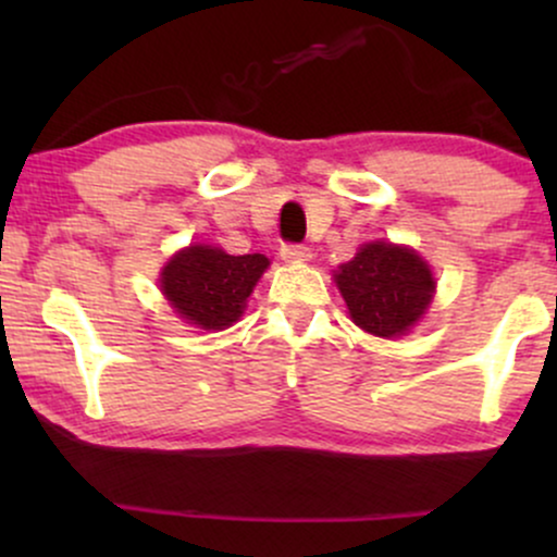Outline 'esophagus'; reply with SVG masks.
<instances>
[{"mask_svg":"<svg viewBox=\"0 0 557 557\" xmlns=\"http://www.w3.org/2000/svg\"><path fill=\"white\" fill-rule=\"evenodd\" d=\"M280 257L285 261H309L311 248L304 246V243H283V246H280Z\"/></svg>","mask_w":557,"mask_h":557,"instance_id":"1","label":"esophagus"}]
</instances>
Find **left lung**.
I'll use <instances>...</instances> for the list:
<instances>
[{"label":"left lung","mask_w":557,"mask_h":557,"mask_svg":"<svg viewBox=\"0 0 557 557\" xmlns=\"http://www.w3.org/2000/svg\"><path fill=\"white\" fill-rule=\"evenodd\" d=\"M350 317L376 337L406 335L430 306L434 280L411 248L367 243L335 274Z\"/></svg>","instance_id":"left-lung-1"}]
</instances>
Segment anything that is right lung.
<instances>
[{"label": "right lung", "instance_id": "add662e5", "mask_svg": "<svg viewBox=\"0 0 557 557\" xmlns=\"http://www.w3.org/2000/svg\"><path fill=\"white\" fill-rule=\"evenodd\" d=\"M270 259L264 253L230 257L222 248L190 246L162 272V290L175 311L201 330H225L243 314L246 298Z\"/></svg>", "mask_w": 557, "mask_h": 557}]
</instances>
